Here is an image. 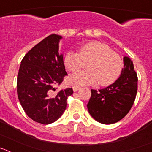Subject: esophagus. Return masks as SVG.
Returning a JSON list of instances; mask_svg holds the SVG:
<instances>
[{
    "label": "esophagus",
    "instance_id": "esophagus-1",
    "mask_svg": "<svg viewBox=\"0 0 152 152\" xmlns=\"http://www.w3.org/2000/svg\"><path fill=\"white\" fill-rule=\"evenodd\" d=\"M80 87H77V86H73L72 89H73V91H75V92H76V91H77L78 90H80Z\"/></svg>",
    "mask_w": 152,
    "mask_h": 152
}]
</instances>
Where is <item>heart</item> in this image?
<instances>
[{
	"label": "heart",
	"instance_id": "heart-1",
	"mask_svg": "<svg viewBox=\"0 0 152 152\" xmlns=\"http://www.w3.org/2000/svg\"><path fill=\"white\" fill-rule=\"evenodd\" d=\"M87 71L71 75L67 82L76 86H107L119 77L123 61L116 53L105 44L92 42L80 47L78 53L69 51L64 58V66L70 72H77L87 63Z\"/></svg>",
	"mask_w": 152,
	"mask_h": 152
}]
</instances>
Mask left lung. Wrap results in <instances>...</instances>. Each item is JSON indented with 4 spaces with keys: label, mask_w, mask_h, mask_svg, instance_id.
<instances>
[{
    "label": "left lung",
    "mask_w": 152,
    "mask_h": 152,
    "mask_svg": "<svg viewBox=\"0 0 152 152\" xmlns=\"http://www.w3.org/2000/svg\"><path fill=\"white\" fill-rule=\"evenodd\" d=\"M123 68L119 78L103 89L91 90L88 110L95 120L103 124H113L121 120L129 112L138 88V77L133 62L123 57Z\"/></svg>",
    "instance_id": "left-lung-1"
}]
</instances>
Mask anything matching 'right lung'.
I'll return each instance as SVG.
<instances>
[{"mask_svg": "<svg viewBox=\"0 0 152 152\" xmlns=\"http://www.w3.org/2000/svg\"><path fill=\"white\" fill-rule=\"evenodd\" d=\"M62 36L52 34L36 44L21 61L17 75V95L23 110L35 122L48 125L59 119L72 88L56 91L67 75L59 52Z\"/></svg>", "mask_w": 152, "mask_h": 152, "instance_id": "add662e5", "label": "right lung"}]
</instances>
